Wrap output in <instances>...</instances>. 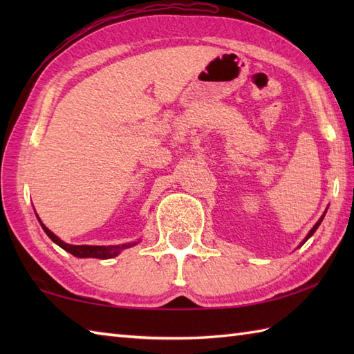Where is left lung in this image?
<instances>
[{
	"mask_svg": "<svg viewBox=\"0 0 354 354\" xmlns=\"http://www.w3.org/2000/svg\"><path fill=\"white\" fill-rule=\"evenodd\" d=\"M324 214H326V213H324ZM324 214H322V216H321V219H319V221H318L317 223H315V227H313V228H312V230L309 231V234H307V237L304 239V242H306V240H307V239H309V237H312V236H313V232L318 230V227H319V223L322 222V219H324ZM304 242H303V243H304ZM303 243H301V245H303Z\"/></svg>",
	"mask_w": 354,
	"mask_h": 354,
	"instance_id": "1",
	"label": "left lung"
}]
</instances>
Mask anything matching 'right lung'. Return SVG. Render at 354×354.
Instances as JSON below:
<instances>
[{"instance_id": "1", "label": "right lung", "mask_w": 354, "mask_h": 354, "mask_svg": "<svg viewBox=\"0 0 354 354\" xmlns=\"http://www.w3.org/2000/svg\"><path fill=\"white\" fill-rule=\"evenodd\" d=\"M42 230L47 232V236L55 242L56 245H59L62 248V250H65L66 252H70L73 255H76V257H80V259H88V257H93V259H112L115 257V255H118V252L122 250H126V248H131L133 245H137V242L133 243H124V245H115V246H88V245H68L62 242L61 239H59L57 236L53 234V232L45 227V225L39 221Z\"/></svg>"}]
</instances>
